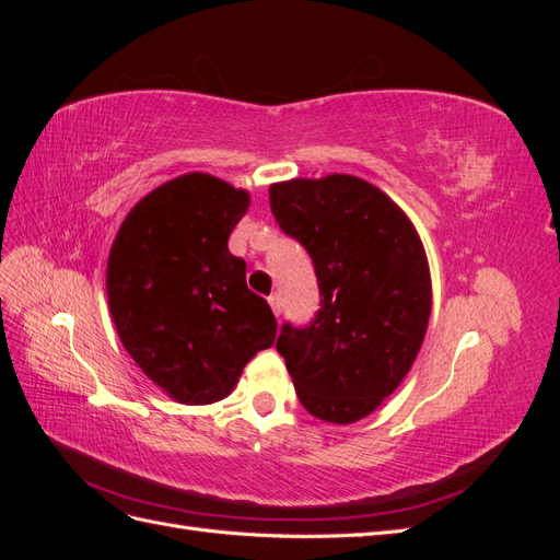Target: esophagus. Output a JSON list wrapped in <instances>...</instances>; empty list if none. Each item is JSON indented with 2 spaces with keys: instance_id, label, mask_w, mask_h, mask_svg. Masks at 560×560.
I'll return each mask as SVG.
<instances>
[{
  "instance_id": "obj_1",
  "label": "esophagus",
  "mask_w": 560,
  "mask_h": 560,
  "mask_svg": "<svg viewBox=\"0 0 560 560\" xmlns=\"http://www.w3.org/2000/svg\"><path fill=\"white\" fill-rule=\"evenodd\" d=\"M268 303H270V308H273L276 317H280V315H282V301H280V294H270V296H268Z\"/></svg>"
}]
</instances>
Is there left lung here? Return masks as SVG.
I'll return each instance as SVG.
<instances>
[{
	"instance_id": "left-lung-1",
	"label": "left lung",
	"mask_w": 560,
	"mask_h": 560,
	"mask_svg": "<svg viewBox=\"0 0 560 560\" xmlns=\"http://www.w3.org/2000/svg\"><path fill=\"white\" fill-rule=\"evenodd\" d=\"M268 198L282 233L311 254L319 287L315 317L284 322L276 348L303 409L346 425L395 393L422 346L425 249L409 217L360 177L282 182Z\"/></svg>"
}]
</instances>
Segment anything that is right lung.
<instances>
[{
	"label": "right lung",
	"mask_w": 560,
	"mask_h": 560,
	"mask_svg": "<svg viewBox=\"0 0 560 560\" xmlns=\"http://www.w3.org/2000/svg\"><path fill=\"white\" fill-rule=\"evenodd\" d=\"M247 208V191L191 173L144 196L112 245L116 331L135 364L182 404L224 399L276 341L273 311L247 290L245 261L229 252Z\"/></svg>",
	"instance_id": "add662e5"
}]
</instances>
